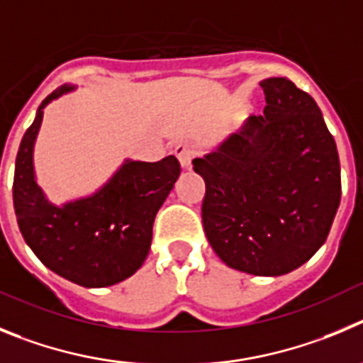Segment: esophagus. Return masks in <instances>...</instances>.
<instances>
[{"label": "esophagus", "mask_w": 363, "mask_h": 363, "mask_svg": "<svg viewBox=\"0 0 363 363\" xmlns=\"http://www.w3.org/2000/svg\"><path fill=\"white\" fill-rule=\"evenodd\" d=\"M175 157L179 159V162H181V166L184 169H189L191 168V161H194V148L188 145V143H179L177 146H175Z\"/></svg>", "instance_id": "esophagus-1"}]
</instances>
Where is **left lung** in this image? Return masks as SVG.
Here are the masks:
<instances>
[{"label": "left lung", "mask_w": 363, "mask_h": 363, "mask_svg": "<svg viewBox=\"0 0 363 363\" xmlns=\"http://www.w3.org/2000/svg\"><path fill=\"white\" fill-rule=\"evenodd\" d=\"M251 116L202 157V224L226 266L280 277L322 247L340 204V161L318 104L286 77L260 81Z\"/></svg>", "instance_id": "8db88e82"}]
</instances>
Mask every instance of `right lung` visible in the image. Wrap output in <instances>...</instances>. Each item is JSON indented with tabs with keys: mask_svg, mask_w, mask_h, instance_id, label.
<instances>
[{
	"mask_svg": "<svg viewBox=\"0 0 363 363\" xmlns=\"http://www.w3.org/2000/svg\"><path fill=\"white\" fill-rule=\"evenodd\" d=\"M65 83L41 103L16 157L14 210L25 242L55 275L83 287H106L132 277L152 246L153 220L181 164L175 155L159 162L125 159L96 191L55 204L38 184L34 146L52 101L74 92Z\"/></svg>",
	"mask_w": 363,
	"mask_h": 363,
	"instance_id": "obj_1",
	"label": "right lung"
}]
</instances>
